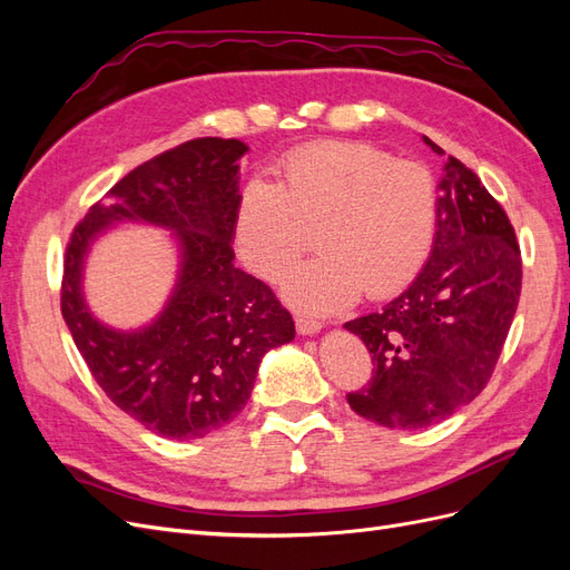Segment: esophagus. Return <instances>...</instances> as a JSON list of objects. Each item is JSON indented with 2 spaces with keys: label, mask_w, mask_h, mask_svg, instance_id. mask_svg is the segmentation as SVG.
Returning <instances> with one entry per match:
<instances>
[{
  "label": "esophagus",
  "mask_w": 570,
  "mask_h": 570,
  "mask_svg": "<svg viewBox=\"0 0 570 570\" xmlns=\"http://www.w3.org/2000/svg\"><path fill=\"white\" fill-rule=\"evenodd\" d=\"M295 325H297V333H299V335H316V333H321V327H323L318 321L304 318V316H299Z\"/></svg>",
  "instance_id": "1"
}]
</instances>
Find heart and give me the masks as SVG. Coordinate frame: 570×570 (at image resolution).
I'll list each match as a JSON object with an SVG mask.
<instances>
[{"instance_id": "heart-1", "label": "heart", "mask_w": 570, "mask_h": 570, "mask_svg": "<svg viewBox=\"0 0 570 570\" xmlns=\"http://www.w3.org/2000/svg\"><path fill=\"white\" fill-rule=\"evenodd\" d=\"M283 183L252 176L237 197L235 247L264 281H278L318 228L321 256L283 278L304 314L350 308L361 289L383 299L428 262L438 233V183L421 164L366 142H321L285 157Z\"/></svg>"}]
</instances>
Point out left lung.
<instances>
[{"label": "left lung", "instance_id": "left-lung-1", "mask_svg": "<svg viewBox=\"0 0 570 570\" xmlns=\"http://www.w3.org/2000/svg\"><path fill=\"white\" fill-rule=\"evenodd\" d=\"M423 142L442 157L430 137ZM430 258L400 297L344 323L371 352L368 387L350 406L377 425L416 430L452 416L488 385L521 297V249L485 185L450 157L438 183Z\"/></svg>", "mask_w": 570, "mask_h": 570}]
</instances>
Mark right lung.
Returning <instances> with one entry per match:
<instances>
[{"label": "right lung", "instance_id": "right-lung-1", "mask_svg": "<svg viewBox=\"0 0 570 570\" xmlns=\"http://www.w3.org/2000/svg\"><path fill=\"white\" fill-rule=\"evenodd\" d=\"M249 147L199 137L137 166L78 223L66 247L61 314L109 400L168 440H195L245 409L268 350L295 340V321L273 289L235 268L239 159ZM175 233L177 287L163 314L116 332L83 304V258L114 222Z\"/></svg>", "mask_w": 570, "mask_h": 570}]
</instances>
